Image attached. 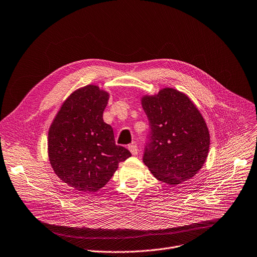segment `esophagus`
Here are the masks:
<instances>
[{
	"label": "esophagus",
	"instance_id": "obj_1",
	"mask_svg": "<svg viewBox=\"0 0 257 257\" xmlns=\"http://www.w3.org/2000/svg\"><path fill=\"white\" fill-rule=\"evenodd\" d=\"M128 149H129V151H130L133 155H136V154L138 153V148H137L136 145H129V146H128Z\"/></svg>",
	"mask_w": 257,
	"mask_h": 257
}]
</instances>
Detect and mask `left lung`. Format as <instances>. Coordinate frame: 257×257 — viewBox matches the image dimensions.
Returning <instances> with one entry per match:
<instances>
[{"label": "left lung", "mask_w": 257, "mask_h": 257, "mask_svg": "<svg viewBox=\"0 0 257 257\" xmlns=\"http://www.w3.org/2000/svg\"><path fill=\"white\" fill-rule=\"evenodd\" d=\"M142 108L150 125L143 162L158 181L177 186L194 178L210 148V133L201 112L183 92L160 89L143 95Z\"/></svg>", "instance_id": "8db88e82"}]
</instances>
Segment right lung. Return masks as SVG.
<instances>
[{
	"mask_svg": "<svg viewBox=\"0 0 257 257\" xmlns=\"http://www.w3.org/2000/svg\"><path fill=\"white\" fill-rule=\"evenodd\" d=\"M110 93L97 84L73 91L62 103L48 130V158L54 174L81 194H94L131 156L115 144L113 128L103 113Z\"/></svg>",
	"mask_w": 257,
	"mask_h": 257,
	"instance_id": "obj_1",
	"label": "right lung"
}]
</instances>
